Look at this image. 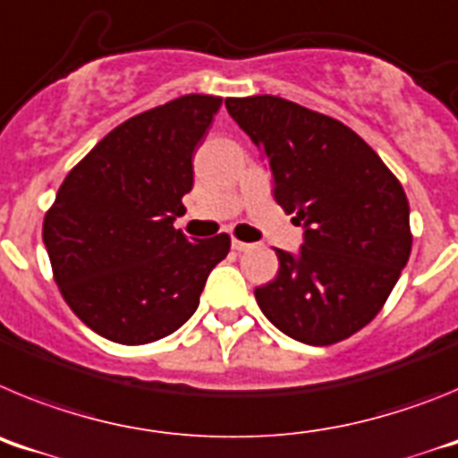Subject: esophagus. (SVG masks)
Segmentation results:
<instances>
[{
	"mask_svg": "<svg viewBox=\"0 0 458 458\" xmlns=\"http://www.w3.org/2000/svg\"><path fill=\"white\" fill-rule=\"evenodd\" d=\"M232 248L236 250V252H248V250H252L254 245H252V242H242V241H236V238H233Z\"/></svg>",
	"mask_w": 458,
	"mask_h": 458,
	"instance_id": "1",
	"label": "esophagus"
}]
</instances>
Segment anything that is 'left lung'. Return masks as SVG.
Returning a JSON list of instances; mask_svg holds the SVG:
<instances>
[{"label":"left lung","mask_w":458,"mask_h":458,"mask_svg":"<svg viewBox=\"0 0 458 458\" xmlns=\"http://www.w3.org/2000/svg\"><path fill=\"white\" fill-rule=\"evenodd\" d=\"M264 151L275 201L305 229L277 250V277L254 289L275 327L310 346L351 337L383 310L412 245L408 199L378 153L349 125L277 96L226 98Z\"/></svg>","instance_id":"8db88e82"}]
</instances>
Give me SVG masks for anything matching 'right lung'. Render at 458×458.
Here are the masks:
<instances>
[{
  "instance_id": "1",
  "label": "right lung",
  "mask_w": 458,
  "mask_h": 458,
  "mask_svg": "<svg viewBox=\"0 0 458 458\" xmlns=\"http://www.w3.org/2000/svg\"><path fill=\"white\" fill-rule=\"evenodd\" d=\"M220 96L188 93L116 125L68 172L43 222L55 282L75 317L116 344H148L199 307L232 238L188 241L174 220Z\"/></svg>"
}]
</instances>
